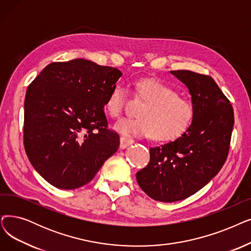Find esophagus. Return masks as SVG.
Returning a JSON list of instances; mask_svg holds the SVG:
<instances>
[{
  "instance_id": "obj_1",
  "label": "esophagus",
  "mask_w": 251,
  "mask_h": 251,
  "mask_svg": "<svg viewBox=\"0 0 251 251\" xmlns=\"http://www.w3.org/2000/svg\"><path fill=\"white\" fill-rule=\"evenodd\" d=\"M131 144H133L132 138H130V137L125 136V135H122L121 137H120V148H121V149H125L126 147L130 146Z\"/></svg>"
}]
</instances>
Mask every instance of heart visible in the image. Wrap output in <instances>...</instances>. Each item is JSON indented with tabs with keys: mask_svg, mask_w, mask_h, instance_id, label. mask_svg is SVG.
<instances>
[{
	"mask_svg": "<svg viewBox=\"0 0 251 251\" xmlns=\"http://www.w3.org/2000/svg\"><path fill=\"white\" fill-rule=\"evenodd\" d=\"M136 94L147 101L139 111V118H123L115 129L127 135L154 136L166 141L179 137L192 124L195 108L193 103L177 91L157 80L143 79L135 84ZM128 101V90L123 84L117 85L108 95L104 107L113 118L121 116Z\"/></svg>",
	"mask_w": 251,
	"mask_h": 251,
	"instance_id": "obj_1",
	"label": "heart"
}]
</instances>
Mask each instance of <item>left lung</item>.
<instances>
[{
    "mask_svg": "<svg viewBox=\"0 0 251 251\" xmlns=\"http://www.w3.org/2000/svg\"><path fill=\"white\" fill-rule=\"evenodd\" d=\"M171 74L190 90L193 122L176 140L151 148L149 164L136 173L141 190L162 202L187 199L219 173L234 126L233 106L210 75L191 71Z\"/></svg>",
    "mask_w": 251,
    "mask_h": 251,
    "instance_id": "8db88e82",
    "label": "left lung"
}]
</instances>
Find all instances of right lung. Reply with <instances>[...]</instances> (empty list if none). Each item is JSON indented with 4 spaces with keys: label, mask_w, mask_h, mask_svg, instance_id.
Masks as SVG:
<instances>
[{
    "label": "right lung",
    "mask_w": 251,
    "mask_h": 251,
    "mask_svg": "<svg viewBox=\"0 0 251 251\" xmlns=\"http://www.w3.org/2000/svg\"><path fill=\"white\" fill-rule=\"evenodd\" d=\"M122 73L85 59L52 62L25 100L24 145L29 162L52 186L74 190L93 179L120 145L104 104Z\"/></svg>",
    "instance_id": "right-lung-1"
}]
</instances>
